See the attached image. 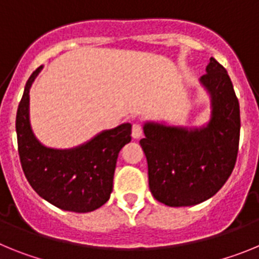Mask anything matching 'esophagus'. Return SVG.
Instances as JSON below:
<instances>
[{"label": "esophagus", "instance_id": "obj_1", "mask_svg": "<svg viewBox=\"0 0 259 259\" xmlns=\"http://www.w3.org/2000/svg\"><path fill=\"white\" fill-rule=\"evenodd\" d=\"M141 136H143V125L139 124V123H135L132 125V137L134 139H139Z\"/></svg>", "mask_w": 259, "mask_h": 259}]
</instances>
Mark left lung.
Returning <instances> with one entry per match:
<instances>
[{
    "label": "left lung",
    "mask_w": 259,
    "mask_h": 259,
    "mask_svg": "<svg viewBox=\"0 0 259 259\" xmlns=\"http://www.w3.org/2000/svg\"><path fill=\"white\" fill-rule=\"evenodd\" d=\"M206 72L200 79L211 96V119L206 127L144 125L145 139L140 145L148 161L150 192L167 206H192L212 197L236 163L239 100L221 63L210 58Z\"/></svg>",
    "instance_id": "left-lung-1"
}]
</instances>
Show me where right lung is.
<instances>
[{
	"instance_id": "add662e5",
	"label": "right lung",
	"mask_w": 259,
	"mask_h": 259,
	"mask_svg": "<svg viewBox=\"0 0 259 259\" xmlns=\"http://www.w3.org/2000/svg\"><path fill=\"white\" fill-rule=\"evenodd\" d=\"M42 66L33 71L17 111L18 153L23 172L36 193L62 210L89 212L101 207L113 191L118 154L131 141L130 123L104 131L70 150L45 148L29 125V88Z\"/></svg>"
}]
</instances>
